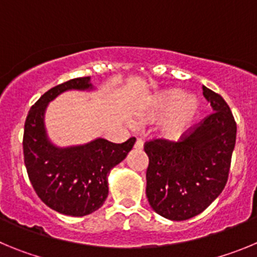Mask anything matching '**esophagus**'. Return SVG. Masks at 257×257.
<instances>
[{"label": "esophagus", "mask_w": 257, "mask_h": 257, "mask_svg": "<svg viewBox=\"0 0 257 257\" xmlns=\"http://www.w3.org/2000/svg\"><path fill=\"white\" fill-rule=\"evenodd\" d=\"M134 147L137 150H142L143 149V141L141 140V138H137V141H136V145H134Z\"/></svg>", "instance_id": "obj_1"}]
</instances>
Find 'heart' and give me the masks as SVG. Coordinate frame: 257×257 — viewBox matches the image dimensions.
<instances>
[{"mask_svg":"<svg viewBox=\"0 0 257 257\" xmlns=\"http://www.w3.org/2000/svg\"><path fill=\"white\" fill-rule=\"evenodd\" d=\"M201 102L193 94H186L177 88L163 89L145 97L133 111L137 124H151L166 114L161 124V134L168 140L178 141L197 123Z\"/></svg>","mask_w":257,"mask_h":257,"instance_id":"1","label":"heart"}]
</instances>
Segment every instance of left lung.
<instances>
[{
  "label": "left lung",
  "instance_id": "left-lung-1",
  "mask_svg": "<svg viewBox=\"0 0 257 257\" xmlns=\"http://www.w3.org/2000/svg\"><path fill=\"white\" fill-rule=\"evenodd\" d=\"M212 112L178 142L145 143L149 156L146 196L155 212L187 220L210 206L224 189L235 145L237 124L220 94L202 87Z\"/></svg>",
  "mask_w": 257,
  "mask_h": 257
}]
</instances>
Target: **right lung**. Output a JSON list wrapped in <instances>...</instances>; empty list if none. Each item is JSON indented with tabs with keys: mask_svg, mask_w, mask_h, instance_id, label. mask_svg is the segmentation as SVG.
<instances>
[{
	"mask_svg": "<svg viewBox=\"0 0 257 257\" xmlns=\"http://www.w3.org/2000/svg\"><path fill=\"white\" fill-rule=\"evenodd\" d=\"M91 91V78L70 79L41 96L28 112L23 150L29 180L38 197L55 211L84 216L100 209L108 195L107 175L133 149L136 138L112 143L97 138L85 145L57 147L45 126L48 103L62 92Z\"/></svg>",
	"mask_w": 257,
	"mask_h": 257,
	"instance_id": "add662e5",
	"label": "right lung"
}]
</instances>
